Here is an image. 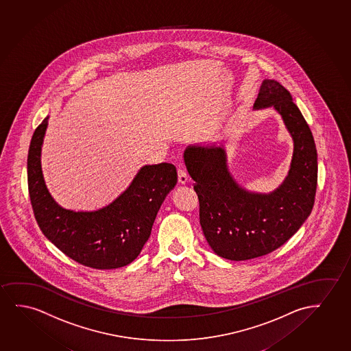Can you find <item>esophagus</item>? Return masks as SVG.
I'll return each instance as SVG.
<instances>
[{
  "label": "esophagus",
  "mask_w": 351,
  "mask_h": 351,
  "mask_svg": "<svg viewBox=\"0 0 351 351\" xmlns=\"http://www.w3.org/2000/svg\"><path fill=\"white\" fill-rule=\"evenodd\" d=\"M189 176L186 171H184L183 168H179L178 169V182L180 184L188 183Z\"/></svg>",
  "instance_id": "34e87169"
}]
</instances>
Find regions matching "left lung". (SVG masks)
I'll list each match as a JSON object with an SVG mask.
<instances>
[{
	"label": "left lung",
	"mask_w": 351,
	"mask_h": 351,
	"mask_svg": "<svg viewBox=\"0 0 351 351\" xmlns=\"http://www.w3.org/2000/svg\"><path fill=\"white\" fill-rule=\"evenodd\" d=\"M273 106L295 143L291 168L268 195L247 193L228 172L222 147H189L184 161L199 201L203 234L219 256L244 261L282 247L311 213L317 185V154L311 129L291 95L277 80H263L254 107Z\"/></svg>",
	"instance_id": "1"
}]
</instances>
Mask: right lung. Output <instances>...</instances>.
<instances>
[{"label":"right lung","instance_id":"right-lung-1","mask_svg":"<svg viewBox=\"0 0 351 351\" xmlns=\"http://www.w3.org/2000/svg\"><path fill=\"white\" fill-rule=\"evenodd\" d=\"M48 117L37 126L27 155V184L36 221L45 237L83 266L113 269L134 261L147 243L154 220L177 184L172 163L141 168L134 182L114 202L96 212L60 207L45 186L40 149Z\"/></svg>","mask_w":351,"mask_h":351}]
</instances>
